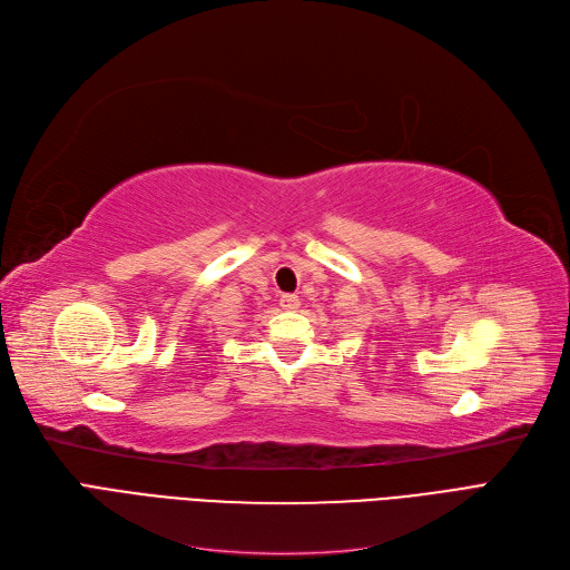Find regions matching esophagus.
<instances>
[{"mask_svg":"<svg viewBox=\"0 0 570 570\" xmlns=\"http://www.w3.org/2000/svg\"><path fill=\"white\" fill-rule=\"evenodd\" d=\"M281 306H283L285 311H297V308H299L297 294H283V297H281Z\"/></svg>","mask_w":570,"mask_h":570,"instance_id":"1","label":"esophagus"}]
</instances>
